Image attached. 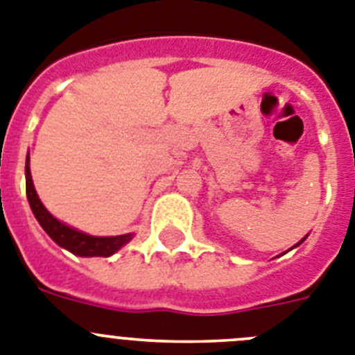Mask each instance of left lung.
Instances as JSON below:
<instances>
[{
  "mask_svg": "<svg viewBox=\"0 0 355 355\" xmlns=\"http://www.w3.org/2000/svg\"><path fill=\"white\" fill-rule=\"evenodd\" d=\"M302 241H304V239H302ZM302 241H300V243H302ZM300 243H297V245H300ZM297 245H295V246H297Z\"/></svg>",
  "mask_w": 355,
  "mask_h": 355,
  "instance_id": "8db88e82",
  "label": "left lung"
}]
</instances>
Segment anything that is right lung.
<instances>
[{"label":"right lung","mask_w":355,"mask_h":355,"mask_svg":"<svg viewBox=\"0 0 355 355\" xmlns=\"http://www.w3.org/2000/svg\"><path fill=\"white\" fill-rule=\"evenodd\" d=\"M26 196H28L30 207H32L33 216L37 221L41 223L42 229L46 230L51 239L57 243L58 246H62L66 250L73 252L82 257H109L114 252H118L123 245L132 239V234H123V236H112V237H96V236H87L84 232L71 229L62 221H58L57 218L49 214L42 202L39 200L35 193L32 182V173H30L28 160H26Z\"/></svg>","instance_id":"1"}]
</instances>
